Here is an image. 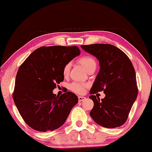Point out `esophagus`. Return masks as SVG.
<instances>
[{"label":"esophagus","mask_w":152,"mask_h":152,"mask_svg":"<svg viewBox=\"0 0 152 152\" xmlns=\"http://www.w3.org/2000/svg\"><path fill=\"white\" fill-rule=\"evenodd\" d=\"M84 100H86V97L78 96V101H79V102H83Z\"/></svg>","instance_id":"esophagus-1"}]
</instances>
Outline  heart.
Returning <instances> with one entry per match:
<instances>
[{
    "instance_id": "heart-1",
    "label": "heart",
    "mask_w": 152,
    "mask_h": 152,
    "mask_svg": "<svg viewBox=\"0 0 152 152\" xmlns=\"http://www.w3.org/2000/svg\"><path fill=\"white\" fill-rule=\"evenodd\" d=\"M78 62L81 64L85 69L86 71H89L90 69H94V68L96 67V60L93 57L91 56H84L81 57V58L78 60ZM71 68V64L68 63L64 66V69H63V74L64 76H67L68 74H69V70ZM86 85L83 84V83H76V82H73L69 85V88L72 91L76 92L78 94H81L84 91L85 88H86Z\"/></svg>"
}]
</instances>
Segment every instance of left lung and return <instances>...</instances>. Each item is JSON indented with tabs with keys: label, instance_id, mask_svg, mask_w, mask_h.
<instances>
[{
	"label": "left lung",
	"instance_id": "obj_1",
	"mask_svg": "<svg viewBox=\"0 0 152 152\" xmlns=\"http://www.w3.org/2000/svg\"><path fill=\"white\" fill-rule=\"evenodd\" d=\"M96 57L100 70L89 93L94 102L90 116L106 128L119 127L126 122L138 95L136 73L129 57L111 44L95 43L81 46ZM103 90L106 96L100 99L94 94Z\"/></svg>",
	"mask_w": 152,
	"mask_h": 152
}]
</instances>
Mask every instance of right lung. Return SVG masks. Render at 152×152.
<instances>
[{
	"mask_svg": "<svg viewBox=\"0 0 152 152\" xmlns=\"http://www.w3.org/2000/svg\"><path fill=\"white\" fill-rule=\"evenodd\" d=\"M80 53L77 46H43L35 50L19 67L13 98L31 128L46 132L65 123L78 99L67 91L56 96L53 90L64 81V66Z\"/></svg>",
	"mask_w": 152,
	"mask_h": 152,
	"instance_id": "obj_1",
	"label": "right lung"
}]
</instances>
